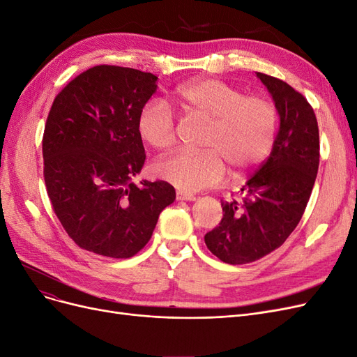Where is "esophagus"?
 Instances as JSON below:
<instances>
[{
	"label": "esophagus",
	"instance_id": "1",
	"mask_svg": "<svg viewBox=\"0 0 357 357\" xmlns=\"http://www.w3.org/2000/svg\"><path fill=\"white\" fill-rule=\"evenodd\" d=\"M176 200H187V202H194L195 200V195L185 192V191H176Z\"/></svg>",
	"mask_w": 357,
	"mask_h": 357
}]
</instances>
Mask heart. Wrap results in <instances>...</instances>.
<instances>
[{
	"instance_id": "b5f03b06",
	"label": "heart",
	"mask_w": 357,
	"mask_h": 357,
	"mask_svg": "<svg viewBox=\"0 0 357 357\" xmlns=\"http://www.w3.org/2000/svg\"><path fill=\"white\" fill-rule=\"evenodd\" d=\"M176 100L188 116L204 119L208 129L203 153L176 151L155 165L158 178L181 191L219 185L227 165L244 175L269 155L276 134V109L271 100L244 92L219 79H197L176 89ZM138 135L157 150L176 141V119L165 101L142 105L137 119Z\"/></svg>"
}]
</instances>
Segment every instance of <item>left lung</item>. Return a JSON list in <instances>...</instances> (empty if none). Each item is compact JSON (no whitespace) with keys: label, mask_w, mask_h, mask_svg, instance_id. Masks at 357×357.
<instances>
[{"label":"left lung","mask_w":357,"mask_h":357,"mask_svg":"<svg viewBox=\"0 0 357 357\" xmlns=\"http://www.w3.org/2000/svg\"><path fill=\"white\" fill-rule=\"evenodd\" d=\"M280 114L271 155L241 188L222 200L219 227L204 235L207 248L229 265H244L284 244L305 213L319 167V128L309 101L278 77L256 72Z\"/></svg>","instance_id":"1"}]
</instances>
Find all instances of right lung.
<instances>
[{"instance_id": "right-lung-1", "label": "right lung", "mask_w": 357, "mask_h": 357, "mask_svg": "<svg viewBox=\"0 0 357 357\" xmlns=\"http://www.w3.org/2000/svg\"><path fill=\"white\" fill-rule=\"evenodd\" d=\"M155 81L153 73L100 64L52 101L43 137L47 194L64 231L88 252L135 256L175 202L169 182H130L145 162L137 119Z\"/></svg>"}]
</instances>
